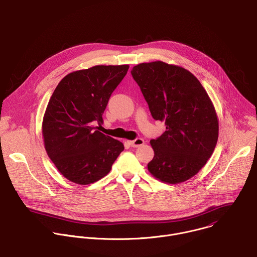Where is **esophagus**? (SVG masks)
I'll list each match as a JSON object with an SVG mask.
<instances>
[{"label":"esophagus","mask_w":257,"mask_h":257,"mask_svg":"<svg viewBox=\"0 0 257 257\" xmlns=\"http://www.w3.org/2000/svg\"><path fill=\"white\" fill-rule=\"evenodd\" d=\"M128 143H129L132 147H139V146H141V145L144 144V140H143L142 138H137V139H135V140H133V141H128Z\"/></svg>","instance_id":"34e87169"}]
</instances>
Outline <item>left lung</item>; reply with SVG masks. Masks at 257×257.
<instances>
[{
  "label": "left lung",
  "instance_id": "left-lung-1",
  "mask_svg": "<svg viewBox=\"0 0 257 257\" xmlns=\"http://www.w3.org/2000/svg\"><path fill=\"white\" fill-rule=\"evenodd\" d=\"M132 77L155 120L166 131L150 144L154 157L149 172L158 180L184 182L206 164L218 139V118L211 99L188 70L155 61L134 66Z\"/></svg>",
  "mask_w": 257,
  "mask_h": 257
}]
</instances>
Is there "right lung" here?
I'll return each mask as SVG.
<instances>
[{
	"label": "right lung",
	"instance_id": "add662e5",
	"mask_svg": "<svg viewBox=\"0 0 257 257\" xmlns=\"http://www.w3.org/2000/svg\"><path fill=\"white\" fill-rule=\"evenodd\" d=\"M129 65H98L66 75L46 108L42 133L46 152L59 172L80 185L106 176L122 142L95 130L109 98L123 80Z\"/></svg>",
	"mask_w": 257,
	"mask_h": 257
}]
</instances>
